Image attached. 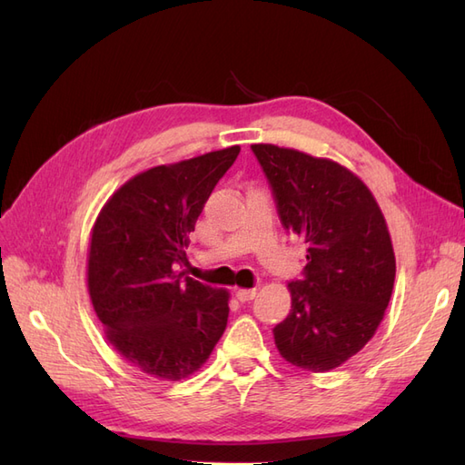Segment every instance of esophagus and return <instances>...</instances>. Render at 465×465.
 Returning <instances> with one entry per match:
<instances>
[{
    "mask_svg": "<svg viewBox=\"0 0 465 465\" xmlns=\"http://www.w3.org/2000/svg\"><path fill=\"white\" fill-rule=\"evenodd\" d=\"M256 289H238L236 291V299L241 301V302H248V301H252L256 297Z\"/></svg>",
    "mask_w": 465,
    "mask_h": 465,
    "instance_id": "esophagus-1",
    "label": "esophagus"
}]
</instances>
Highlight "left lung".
<instances>
[{"instance_id": "left-lung-1", "label": "left lung", "mask_w": 465, "mask_h": 465, "mask_svg": "<svg viewBox=\"0 0 465 465\" xmlns=\"http://www.w3.org/2000/svg\"><path fill=\"white\" fill-rule=\"evenodd\" d=\"M283 227L306 242L304 279L291 281V312L273 328L279 355L328 372L367 345L388 308L396 256L382 209L364 182L331 159L254 143Z\"/></svg>"}]
</instances>
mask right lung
<instances>
[{"instance_id":"right-lung-1","label":"right lung","mask_w":465,"mask_h":465,"mask_svg":"<svg viewBox=\"0 0 465 465\" xmlns=\"http://www.w3.org/2000/svg\"><path fill=\"white\" fill-rule=\"evenodd\" d=\"M232 145L130 178L91 231L87 287L106 340L132 367L161 380L200 371L229 318V291L180 272L188 234L236 161Z\"/></svg>"}]
</instances>
